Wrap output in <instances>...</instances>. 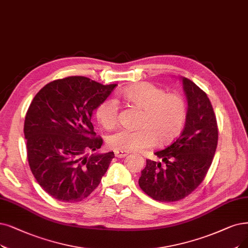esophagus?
Here are the masks:
<instances>
[{"label": "esophagus", "instance_id": "obj_1", "mask_svg": "<svg viewBox=\"0 0 248 248\" xmlns=\"http://www.w3.org/2000/svg\"><path fill=\"white\" fill-rule=\"evenodd\" d=\"M114 153H115V155L117 156V157H125L126 155H128V152H125V151H119V150H116V151H114Z\"/></svg>", "mask_w": 248, "mask_h": 248}]
</instances>
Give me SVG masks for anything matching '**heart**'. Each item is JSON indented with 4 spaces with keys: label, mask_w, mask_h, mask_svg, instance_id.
Returning a JSON list of instances; mask_svg holds the SVG:
<instances>
[{
    "label": "heart",
    "mask_w": 248,
    "mask_h": 248,
    "mask_svg": "<svg viewBox=\"0 0 248 248\" xmlns=\"http://www.w3.org/2000/svg\"><path fill=\"white\" fill-rule=\"evenodd\" d=\"M124 100L143 111L138 130L121 129L108 137V144L119 151H141L158 141L168 144L183 131L188 107L184 97L167 93L161 87L142 82L126 87L121 93ZM119 108L114 98H106L95 108L97 122L111 129L118 122Z\"/></svg>",
    "instance_id": "heart-1"
}]
</instances>
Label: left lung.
Here are the masks:
<instances>
[{"instance_id": "1", "label": "left lung", "mask_w": 248, "mask_h": 248, "mask_svg": "<svg viewBox=\"0 0 248 248\" xmlns=\"http://www.w3.org/2000/svg\"><path fill=\"white\" fill-rule=\"evenodd\" d=\"M188 103V116L181 134L155 155L161 163L146 160L138 180L141 189L155 201L183 200L203 181L217 144V125L206 93L188 78L181 77Z\"/></svg>"}]
</instances>
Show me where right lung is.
<instances>
[{
    "label": "right lung",
    "instance_id": "right-lung-1",
    "mask_svg": "<svg viewBox=\"0 0 248 248\" xmlns=\"http://www.w3.org/2000/svg\"><path fill=\"white\" fill-rule=\"evenodd\" d=\"M116 86L69 76L47 83L33 97L24 121L28 164L37 183L55 200L83 201L106 174L115 155H88L103 144L91 120Z\"/></svg>",
    "mask_w": 248,
    "mask_h": 248
}]
</instances>
